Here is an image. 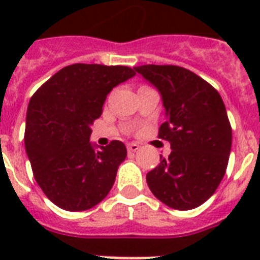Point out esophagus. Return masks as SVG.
<instances>
[{
    "mask_svg": "<svg viewBox=\"0 0 260 260\" xmlns=\"http://www.w3.org/2000/svg\"><path fill=\"white\" fill-rule=\"evenodd\" d=\"M141 146L138 144H136V142H132V144H128L127 145V150L130 153H133V152H137V150H138V149H140Z\"/></svg>",
    "mask_w": 260,
    "mask_h": 260,
    "instance_id": "esophagus-1",
    "label": "esophagus"
}]
</instances>
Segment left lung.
I'll return each mask as SVG.
<instances>
[{
    "label": "left lung",
    "instance_id": "obj_1",
    "mask_svg": "<svg viewBox=\"0 0 260 260\" xmlns=\"http://www.w3.org/2000/svg\"><path fill=\"white\" fill-rule=\"evenodd\" d=\"M161 96L167 120L158 137L170 141L168 158L148 172L153 195L176 210H191L210 198L228 166L232 128L220 93L184 68H134Z\"/></svg>",
    "mask_w": 260,
    "mask_h": 260
}]
</instances>
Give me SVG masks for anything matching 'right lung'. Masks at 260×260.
I'll return each instance as SVG.
<instances>
[{
    "mask_svg": "<svg viewBox=\"0 0 260 260\" xmlns=\"http://www.w3.org/2000/svg\"><path fill=\"white\" fill-rule=\"evenodd\" d=\"M136 76L127 66L74 63L55 73L29 100L25 152L34 176L58 207L82 212L106 198L127 156L123 142L98 149L90 126L107 94Z\"/></svg>",
    "mask_w": 260,
    "mask_h": 260,
    "instance_id": "right-lung-1",
    "label": "right lung"
}]
</instances>
